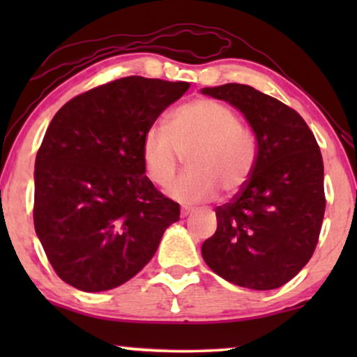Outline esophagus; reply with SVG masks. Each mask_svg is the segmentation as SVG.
Returning <instances> with one entry per match:
<instances>
[{"mask_svg": "<svg viewBox=\"0 0 357 357\" xmlns=\"http://www.w3.org/2000/svg\"><path fill=\"white\" fill-rule=\"evenodd\" d=\"M190 213H192V208H190V206H182V216L183 218L188 216Z\"/></svg>", "mask_w": 357, "mask_h": 357, "instance_id": "obj_1", "label": "esophagus"}]
</instances>
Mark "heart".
I'll return each instance as SVG.
<instances>
[{"label": "heart", "mask_w": 357, "mask_h": 357, "mask_svg": "<svg viewBox=\"0 0 357 357\" xmlns=\"http://www.w3.org/2000/svg\"><path fill=\"white\" fill-rule=\"evenodd\" d=\"M188 170L169 188L182 203L213 198L219 187L236 193L248 182L255 167V139L241 125L232 109L213 99L180 105L169 116L167 128L154 125L144 131L141 160L151 182L167 187L175 177L183 154Z\"/></svg>", "instance_id": "heart-1"}]
</instances>
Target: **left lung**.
I'll return each mask as SVG.
<instances>
[{"mask_svg": "<svg viewBox=\"0 0 357 357\" xmlns=\"http://www.w3.org/2000/svg\"><path fill=\"white\" fill-rule=\"evenodd\" d=\"M202 92L241 110L257 138L253 172L216 208L218 229L203 242V260L232 284L276 289L307 265L319 242L326 204L319 144L294 109L250 86Z\"/></svg>", "mask_w": 357, "mask_h": 357, "instance_id": "8db88e82", "label": "left lung"}]
</instances>
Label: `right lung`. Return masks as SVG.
<instances>
[{
	"mask_svg": "<svg viewBox=\"0 0 357 357\" xmlns=\"http://www.w3.org/2000/svg\"><path fill=\"white\" fill-rule=\"evenodd\" d=\"M188 82L128 76L73 97L36 158L33 226L53 270L86 292L148 265L180 204L144 175L141 141Z\"/></svg>",
	"mask_w": 357,
	"mask_h": 357,
	"instance_id": "right-lung-1",
	"label": "right lung"
}]
</instances>
